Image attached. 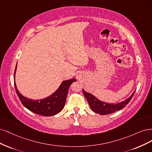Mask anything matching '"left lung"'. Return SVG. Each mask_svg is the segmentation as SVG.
Masks as SVG:
<instances>
[{"instance_id":"obj_1","label":"left lung","mask_w":152,"mask_h":152,"mask_svg":"<svg viewBox=\"0 0 152 152\" xmlns=\"http://www.w3.org/2000/svg\"><path fill=\"white\" fill-rule=\"evenodd\" d=\"M83 92L93 111L96 114H99L100 115H107L114 113L115 111L124 108L131 100L132 97L134 94L135 91L128 99L121 102L117 103V104H108L107 102L101 101L98 99L95 96L91 94L90 93L85 91L83 89Z\"/></svg>"}]
</instances>
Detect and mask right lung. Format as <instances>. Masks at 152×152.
Instances as JSON below:
<instances>
[{
	"instance_id": "obj_1",
	"label": "right lung",
	"mask_w": 152,
	"mask_h": 152,
	"mask_svg": "<svg viewBox=\"0 0 152 152\" xmlns=\"http://www.w3.org/2000/svg\"><path fill=\"white\" fill-rule=\"evenodd\" d=\"M16 69L17 64L14 74V86L19 100L26 109L33 113L43 116L54 115L62 110L65 105L69 86L73 82L76 81L75 78L63 81L57 90L47 98L40 100H32L23 96L18 91L15 81Z\"/></svg>"
}]
</instances>
